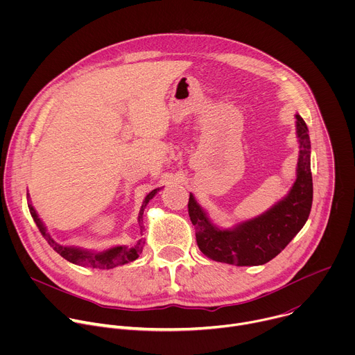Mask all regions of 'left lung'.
<instances>
[{
	"instance_id": "8db88e82",
	"label": "left lung",
	"mask_w": 355,
	"mask_h": 355,
	"mask_svg": "<svg viewBox=\"0 0 355 355\" xmlns=\"http://www.w3.org/2000/svg\"><path fill=\"white\" fill-rule=\"evenodd\" d=\"M299 159L296 181L289 193L266 214L239 223L233 229H218L189 195L188 214L195 227L199 250L211 260L234 266H263L277 257L306 223L313 199L309 130L296 115Z\"/></svg>"
}]
</instances>
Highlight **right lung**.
<instances>
[{"mask_svg":"<svg viewBox=\"0 0 355 355\" xmlns=\"http://www.w3.org/2000/svg\"><path fill=\"white\" fill-rule=\"evenodd\" d=\"M160 188H156L151 192L147 193V196L143 200V205L140 208L139 212V225H141L143 222V212L146 205L148 204V200L153 198L157 191ZM29 212L39 229V232L42 233V236L46 239V241L50 244V247H53V250L59 254L66 259L67 261L77 264V266H83V267H92V268H99V270H110V268H115L118 266H123L128 263L135 261L139 254L143 250V241L139 240L133 247H126V245H116L112 248H108L105 251H101V252H89L77 247H66V245H60L59 243H56L50 234L47 233L46 227L43 226L42 220L39 219L36 211L33 209V207L29 204ZM141 227V226H140Z\"/></svg>","mask_w":355,"mask_h":355,"instance_id":"obj_1","label":"right lung"}]
</instances>
